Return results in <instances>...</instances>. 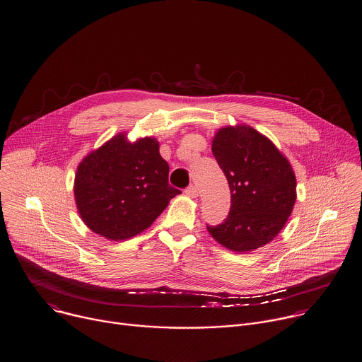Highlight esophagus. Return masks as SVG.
Here are the masks:
<instances>
[{"label":"esophagus","mask_w":362,"mask_h":362,"mask_svg":"<svg viewBox=\"0 0 362 362\" xmlns=\"http://www.w3.org/2000/svg\"><path fill=\"white\" fill-rule=\"evenodd\" d=\"M186 194H187L189 197H192V198H197V197H198V189H197L194 185H190V186L186 189Z\"/></svg>","instance_id":"34e87169"}]
</instances>
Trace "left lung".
Listing matches in <instances>:
<instances>
[{
	"label": "left lung",
	"mask_w": 362,
	"mask_h": 362,
	"mask_svg": "<svg viewBox=\"0 0 362 362\" xmlns=\"http://www.w3.org/2000/svg\"><path fill=\"white\" fill-rule=\"evenodd\" d=\"M231 190V208L218 226H206L224 247L247 253L284 227L297 198V179L276 146L249 126L220 128L212 142Z\"/></svg>",
	"instance_id": "left-lung-1"
}]
</instances>
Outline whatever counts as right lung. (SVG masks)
Wrapping results in <instances>:
<instances>
[{
    "mask_svg": "<svg viewBox=\"0 0 362 362\" xmlns=\"http://www.w3.org/2000/svg\"><path fill=\"white\" fill-rule=\"evenodd\" d=\"M154 138L128 142L119 134L79 164L75 201L86 226L110 240L149 228L180 190L168 183L170 165Z\"/></svg>",
    "mask_w": 362,
    "mask_h": 362,
    "instance_id": "obj_1",
    "label": "right lung"
}]
</instances>
